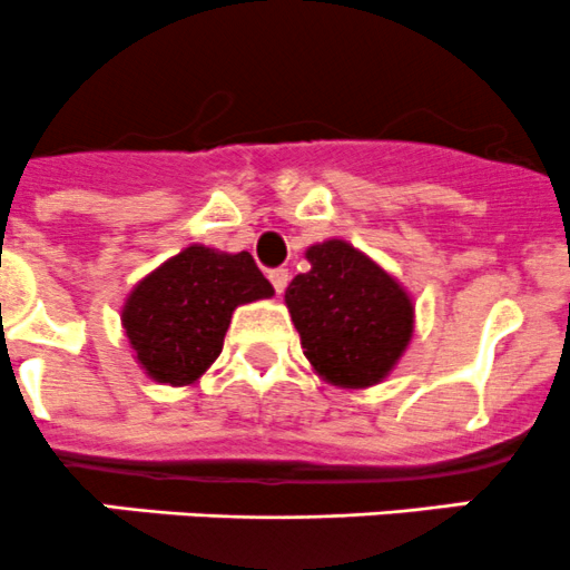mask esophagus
<instances>
[{
    "label": "esophagus",
    "instance_id": "esophagus-1",
    "mask_svg": "<svg viewBox=\"0 0 570 570\" xmlns=\"http://www.w3.org/2000/svg\"><path fill=\"white\" fill-rule=\"evenodd\" d=\"M268 279H272L274 291L283 296L285 287H287V279H291V274H287V268H274V272H268Z\"/></svg>",
    "mask_w": 570,
    "mask_h": 570
}]
</instances>
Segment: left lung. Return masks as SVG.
Here are the masks:
<instances>
[{"label":"left lung","mask_w":570,"mask_h":570,"mask_svg":"<svg viewBox=\"0 0 570 570\" xmlns=\"http://www.w3.org/2000/svg\"><path fill=\"white\" fill-rule=\"evenodd\" d=\"M307 261L285 291L304 357L332 385H376L413 337L407 291L346 240L309 246Z\"/></svg>","instance_id":"obj_1"}]
</instances>
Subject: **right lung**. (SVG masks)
<instances>
[{"instance_id": "obj_1", "label": "right lung", "mask_w": 570, "mask_h": 570, "mask_svg": "<svg viewBox=\"0 0 570 570\" xmlns=\"http://www.w3.org/2000/svg\"><path fill=\"white\" fill-rule=\"evenodd\" d=\"M274 296L249 252L188 246L140 279L127 296L121 324L135 360L155 382L194 385L222 354L238 304Z\"/></svg>"}]
</instances>
